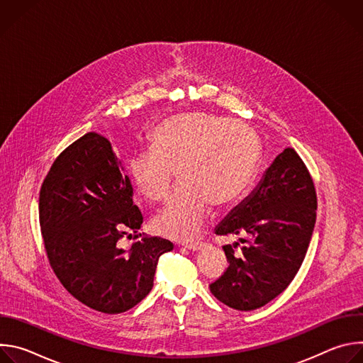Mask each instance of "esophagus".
Instances as JSON below:
<instances>
[{
    "instance_id": "esophagus-1",
    "label": "esophagus",
    "mask_w": 363,
    "mask_h": 363,
    "mask_svg": "<svg viewBox=\"0 0 363 363\" xmlns=\"http://www.w3.org/2000/svg\"><path fill=\"white\" fill-rule=\"evenodd\" d=\"M202 245H203V242H202V241H195V242H184V247H185V248H188V250H192V251H196V250H199Z\"/></svg>"
}]
</instances>
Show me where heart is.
<instances>
[{"label": "heart", "instance_id": "b5f03b06", "mask_svg": "<svg viewBox=\"0 0 363 363\" xmlns=\"http://www.w3.org/2000/svg\"><path fill=\"white\" fill-rule=\"evenodd\" d=\"M150 150L135 153L129 175L149 202L169 195L175 172L181 186L155 217L153 231L191 240L203 228L211 205L224 208L250 188L262 157V143L248 125L206 112L164 119L150 133Z\"/></svg>", "mask_w": 363, "mask_h": 363}]
</instances>
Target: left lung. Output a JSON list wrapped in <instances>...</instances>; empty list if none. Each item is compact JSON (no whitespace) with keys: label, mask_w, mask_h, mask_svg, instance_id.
I'll use <instances>...</instances> for the list:
<instances>
[{"label":"left lung","mask_w":363,"mask_h":363,"mask_svg":"<svg viewBox=\"0 0 363 363\" xmlns=\"http://www.w3.org/2000/svg\"><path fill=\"white\" fill-rule=\"evenodd\" d=\"M318 210L315 182L297 152L284 149L257 189L217 227L240 237L224 245L227 270L211 293L235 310H254L283 293L297 274L312 238Z\"/></svg>","instance_id":"obj_1"}]
</instances>
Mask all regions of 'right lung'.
I'll use <instances>...</instances> for the list:
<instances>
[{"label": "right lung", "mask_w": 363, "mask_h": 363, "mask_svg": "<svg viewBox=\"0 0 363 363\" xmlns=\"http://www.w3.org/2000/svg\"><path fill=\"white\" fill-rule=\"evenodd\" d=\"M111 142L89 132L69 145L40 188L38 217L48 263L63 287L101 313L136 306L153 287L165 238L138 234L143 217ZM134 235L132 236L131 234ZM125 235L134 238L120 248Z\"/></svg>", "instance_id": "1"}]
</instances>
